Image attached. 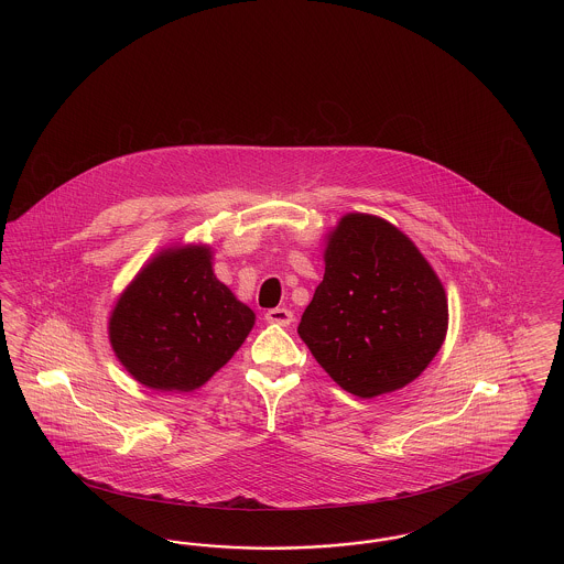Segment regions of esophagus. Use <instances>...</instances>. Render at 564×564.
Listing matches in <instances>:
<instances>
[{
    "mask_svg": "<svg viewBox=\"0 0 564 564\" xmlns=\"http://www.w3.org/2000/svg\"><path fill=\"white\" fill-rule=\"evenodd\" d=\"M267 322L288 327L290 323L294 322V313L290 308H270L267 311Z\"/></svg>",
    "mask_w": 564,
    "mask_h": 564,
    "instance_id": "obj_1",
    "label": "esophagus"
}]
</instances>
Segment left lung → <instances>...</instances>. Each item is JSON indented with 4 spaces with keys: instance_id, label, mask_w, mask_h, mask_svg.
I'll use <instances>...</instances> for the list:
<instances>
[{
    "instance_id": "left-lung-1",
    "label": "left lung",
    "mask_w": 564,
    "mask_h": 564,
    "mask_svg": "<svg viewBox=\"0 0 564 564\" xmlns=\"http://www.w3.org/2000/svg\"><path fill=\"white\" fill-rule=\"evenodd\" d=\"M323 262L297 334L332 380L372 400L423 375L448 332V297L412 239L378 215H343Z\"/></svg>"
}]
</instances>
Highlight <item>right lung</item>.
I'll return each instance as SVG.
<instances>
[{
  "label": "right lung",
  "mask_w": 564,
  "mask_h": 564,
  "mask_svg": "<svg viewBox=\"0 0 564 564\" xmlns=\"http://www.w3.org/2000/svg\"><path fill=\"white\" fill-rule=\"evenodd\" d=\"M256 323L214 272L205 242L171 245L150 258L109 313V345L148 389L189 393L241 349Z\"/></svg>",
  "instance_id": "add662e5"
}]
</instances>
